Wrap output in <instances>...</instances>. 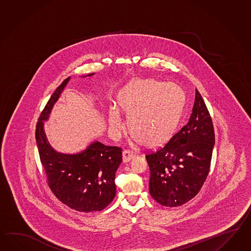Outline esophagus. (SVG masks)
Returning <instances> with one entry per match:
<instances>
[{"mask_svg":"<svg viewBox=\"0 0 251 251\" xmlns=\"http://www.w3.org/2000/svg\"><path fill=\"white\" fill-rule=\"evenodd\" d=\"M135 157L134 153L128 150H125L123 152V162H128L129 160L133 159Z\"/></svg>","mask_w":251,"mask_h":251,"instance_id":"obj_1","label":"esophagus"}]
</instances>
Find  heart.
<instances>
[{
  "label": "heart",
  "instance_id": "heart-1",
  "mask_svg": "<svg viewBox=\"0 0 251 251\" xmlns=\"http://www.w3.org/2000/svg\"><path fill=\"white\" fill-rule=\"evenodd\" d=\"M118 104L128 116L135 139L147 147H158L170 140L176 129L183 109L184 93L174 83L134 80L119 93ZM109 123L116 136L125 128L123 114L114 105L109 110Z\"/></svg>",
  "mask_w": 251,
  "mask_h": 251
}]
</instances>
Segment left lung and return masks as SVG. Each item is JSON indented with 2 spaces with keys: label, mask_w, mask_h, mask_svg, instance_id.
I'll list each match as a JSON object with an SVG mask.
<instances>
[{
  "label": "left lung",
  "mask_w": 251,
  "mask_h": 251,
  "mask_svg": "<svg viewBox=\"0 0 251 251\" xmlns=\"http://www.w3.org/2000/svg\"><path fill=\"white\" fill-rule=\"evenodd\" d=\"M214 144L211 117L196 90L188 123L164 147L146 155L151 171L150 193L153 199L172 208L194 198L208 176Z\"/></svg>",
  "instance_id": "obj_1"
}]
</instances>
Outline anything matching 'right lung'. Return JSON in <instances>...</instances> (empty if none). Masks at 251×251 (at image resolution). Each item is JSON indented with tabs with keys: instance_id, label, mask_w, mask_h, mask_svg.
<instances>
[{
	"instance_id": "add662e5",
	"label": "right lung",
	"mask_w": 251,
	"mask_h": 251,
	"mask_svg": "<svg viewBox=\"0 0 251 251\" xmlns=\"http://www.w3.org/2000/svg\"><path fill=\"white\" fill-rule=\"evenodd\" d=\"M70 80L68 77L56 89L40 115L35 130L37 147L50 189L57 199L80 212L100 211L116 195L115 173L123 161V150L94 141L76 154L58 152L43 129V122L49 119Z\"/></svg>"
}]
</instances>
